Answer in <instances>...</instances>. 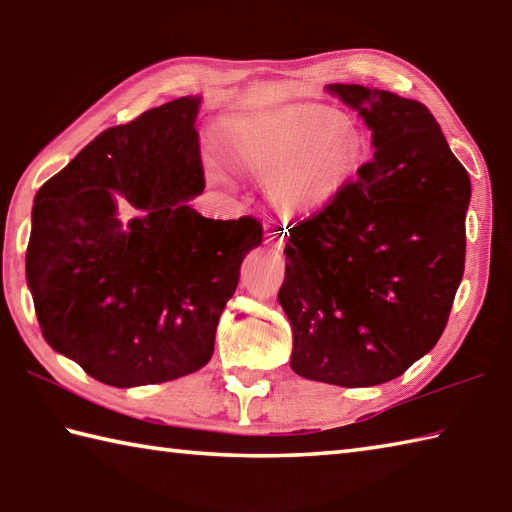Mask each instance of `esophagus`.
Wrapping results in <instances>:
<instances>
[{
  "mask_svg": "<svg viewBox=\"0 0 512 512\" xmlns=\"http://www.w3.org/2000/svg\"><path fill=\"white\" fill-rule=\"evenodd\" d=\"M267 243L271 245V249H274L276 254H280L283 252V247H285V241H283V236H278L276 232H267Z\"/></svg>",
  "mask_w": 512,
  "mask_h": 512,
  "instance_id": "1",
  "label": "esophagus"
}]
</instances>
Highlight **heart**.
Here are the masks:
<instances>
[{"label": "heart", "instance_id": "heart-1", "mask_svg": "<svg viewBox=\"0 0 512 512\" xmlns=\"http://www.w3.org/2000/svg\"><path fill=\"white\" fill-rule=\"evenodd\" d=\"M358 139L327 112L285 108L232 117L218 128V156L241 179L265 181V205L283 218L311 216L336 198L358 165ZM216 183H227L212 170Z\"/></svg>", "mask_w": 512, "mask_h": 512}]
</instances>
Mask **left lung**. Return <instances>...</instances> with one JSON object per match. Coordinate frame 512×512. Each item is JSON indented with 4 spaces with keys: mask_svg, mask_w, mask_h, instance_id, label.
<instances>
[{
    "mask_svg": "<svg viewBox=\"0 0 512 512\" xmlns=\"http://www.w3.org/2000/svg\"><path fill=\"white\" fill-rule=\"evenodd\" d=\"M325 90L358 112L373 156L325 210L289 229L278 302L294 373L375 387L442 336L464 276L471 179L424 103L358 83Z\"/></svg>",
    "mask_w": 512,
    "mask_h": 512,
    "instance_id": "1",
    "label": "left lung"
}]
</instances>
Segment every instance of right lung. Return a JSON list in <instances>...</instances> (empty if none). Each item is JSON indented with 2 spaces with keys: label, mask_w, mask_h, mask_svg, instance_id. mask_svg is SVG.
<instances>
[{
  "label": "right lung",
  "mask_w": 512,
  "mask_h": 512,
  "mask_svg": "<svg viewBox=\"0 0 512 512\" xmlns=\"http://www.w3.org/2000/svg\"><path fill=\"white\" fill-rule=\"evenodd\" d=\"M201 101L108 128L35 194L26 280L41 333L110 387L205 367L243 258L263 243L256 218L214 221L190 205L205 187Z\"/></svg>",
  "instance_id": "1"
}]
</instances>
